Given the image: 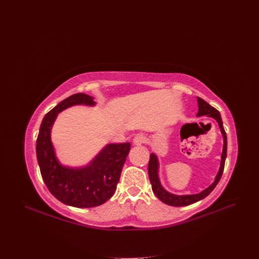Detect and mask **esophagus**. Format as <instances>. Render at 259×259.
<instances>
[{
	"mask_svg": "<svg viewBox=\"0 0 259 259\" xmlns=\"http://www.w3.org/2000/svg\"><path fill=\"white\" fill-rule=\"evenodd\" d=\"M146 142H147V139H146V137H144L143 134H138L137 137H135V138L133 139V144L137 145V146L143 145V144H145Z\"/></svg>",
	"mask_w": 259,
	"mask_h": 259,
	"instance_id": "esophagus-1",
	"label": "esophagus"
}]
</instances>
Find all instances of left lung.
<instances>
[{
	"label": "left lung",
	"mask_w": 259,
	"mask_h": 259,
	"mask_svg": "<svg viewBox=\"0 0 259 259\" xmlns=\"http://www.w3.org/2000/svg\"><path fill=\"white\" fill-rule=\"evenodd\" d=\"M197 103H198V113L197 116H201V115H208L211 116L213 118H215L219 122L220 128L222 130L223 137H224V150H223V154H222V164H221V168H220V172L219 174L216 175V179L214 181V183L207 188L206 190H203L202 192H200L199 194H194V195H183V196H179V195H173L169 192H167L166 190L161 187L158 176H157V169H158V162H157V158L155 156V154H151L150 155V159H149V164H148V174H149V179H150V183L152 185V190L153 193L156 195V197L161 200L166 205L169 206H173V207H184V206H189L191 203H194L202 198H205L206 196H208L212 191L213 189L216 187V185L219 184L223 172H224V168H225V161H226V157H227V134L226 131L224 129V125H223V120L221 117V113L219 110L212 106H210L206 101H203L200 98H197Z\"/></svg>",
	"instance_id": "left-lung-1"
}]
</instances>
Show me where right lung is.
Returning a JSON list of instances; mask_svg holds the SVG:
<instances>
[{"label":"right lung","mask_w":259,"mask_h":259,"mask_svg":"<svg viewBox=\"0 0 259 259\" xmlns=\"http://www.w3.org/2000/svg\"><path fill=\"white\" fill-rule=\"evenodd\" d=\"M78 104L94 105V102L87 94L76 93L44 116L36 139V157L43 181L54 197L68 206L92 208L102 205L114 194L130 144L108 145L86 168L62 167L50 141L51 126L59 112Z\"/></svg>","instance_id":"add662e5"}]
</instances>
